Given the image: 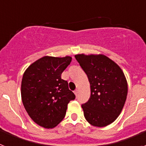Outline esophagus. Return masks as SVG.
<instances>
[{"mask_svg": "<svg viewBox=\"0 0 146 146\" xmlns=\"http://www.w3.org/2000/svg\"><path fill=\"white\" fill-rule=\"evenodd\" d=\"M78 92H79V91H78L77 89V90H75V91H74V94H75V96H77V95H78Z\"/></svg>", "mask_w": 146, "mask_h": 146, "instance_id": "1", "label": "esophagus"}]
</instances>
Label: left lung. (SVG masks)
<instances>
[{
	"label": "left lung",
	"instance_id": "1",
	"mask_svg": "<svg viewBox=\"0 0 146 146\" xmlns=\"http://www.w3.org/2000/svg\"><path fill=\"white\" fill-rule=\"evenodd\" d=\"M88 77L91 96L82 105L90 124L104 127L121 114L128 93V85L121 67L103 54L74 55Z\"/></svg>",
	"mask_w": 146,
	"mask_h": 146
}]
</instances>
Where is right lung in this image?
<instances>
[{
	"label": "right lung",
	"mask_w": 146,
	"mask_h": 146,
	"mask_svg": "<svg viewBox=\"0 0 146 146\" xmlns=\"http://www.w3.org/2000/svg\"><path fill=\"white\" fill-rule=\"evenodd\" d=\"M72 61L71 56H44L25 71L21 97L28 115L45 129H52L65 117L67 105L75 99L61 74Z\"/></svg>",
	"instance_id": "1"
}]
</instances>
